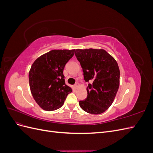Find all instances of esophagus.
Instances as JSON below:
<instances>
[{
    "instance_id": "esophagus-1",
    "label": "esophagus",
    "mask_w": 153,
    "mask_h": 153,
    "mask_svg": "<svg viewBox=\"0 0 153 153\" xmlns=\"http://www.w3.org/2000/svg\"><path fill=\"white\" fill-rule=\"evenodd\" d=\"M79 86H80V85H79V84H78V83H76V84H75V85H74V87H75V89H77V88Z\"/></svg>"
}]
</instances>
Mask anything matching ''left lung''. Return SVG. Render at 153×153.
Segmentation results:
<instances>
[{
  "instance_id": "obj_1",
  "label": "left lung",
  "mask_w": 153,
  "mask_h": 153,
  "mask_svg": "<svg viewBox=\"0 0 153 153\" xmlns=\"http://www.w3.org/2000/svg\"><path fill=\"white\" fill-rule=\"evenodd\" d=\"M75 55L84 72L87 96L80 101L82 110L92 114H102L113 101L119 87L120 71L117 61L103 49H76Z\"/></svg>"
}]
</instances>
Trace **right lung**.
Instances as JSON below:
<instances>
[{"label":"right lung","instance_id":"1","mask_svg":"<svg viewBox=\"0 0 153 153\" xmlns=\"http://www.w3.org/2000/svg\"><path fill=\"white\" fill-rule=\"evenodd\" d=\"M75 50H53L41 55L32 64L29 73L32 96L40 107L47 111L61 108L72 92L65 84L63 70Z\"/></svg>","mask_w":153,"mask_h":153}]
</instances>
